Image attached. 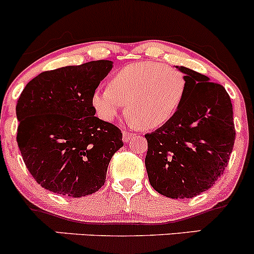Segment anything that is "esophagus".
Instances as JSON below:
<instances>
[{"instance_id":"esophagus-1","label":"esophagus","mask_w":254,"mask_h":254,"mask_svg":"<svg viewBox=\"0 0 254 254\" xmlns=\"http://www.w3.org/2000/svg\"><path fill=\"white\" fill-rule=\"evenodd\" d=\"M133 137H134V134H133V133L124 132V135H122V139H124L125 143H127V142H129V140L132 139Z\"/></svg>"}]
</instances>
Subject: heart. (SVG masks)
<instances>
[{
	"label": "heart",
	"mask_w": 254,
	"mask_h": 254,
	"mask_svg": "<svg viewBox=\"0 0 254 254\" xmlns=\"http://www.w3.org/2000/svg\"><path fill=\"white\" fill-rule=\"evenodd\" d=\"M185 94L184 73L160 62L142 61L115 72L109 88L95 89L91 105L103 121L112 122L127 104L129 121L151 129L174 117Z\"/></svg>",
	"instance_id": "obj_1"
}]
</instances>
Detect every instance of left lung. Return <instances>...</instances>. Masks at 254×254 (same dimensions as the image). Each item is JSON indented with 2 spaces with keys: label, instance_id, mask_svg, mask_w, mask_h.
Wrapping results in <instances>:
<instances>
[{
  "label": "left lung",
  "instance_id": "8db88e82",
  "mask_svg": "<svg viewBox=\"0 0 254 254\" xmlns=\"http://www.w3.org/2000/svg\"><path fill=\"white\" fill-rule=\"evenodd\" d=\"M185 73L186 94L169 122L145 134V167L154 190L169 198H193L224 174L236 130L229 94L204 74Z\"/></svg>",
  "mask_w": 254,
  "mask_h": 254
}]
</instances>
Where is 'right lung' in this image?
<instances>
[{"instance_id": "obj_1", "label": "right lung", "mask_w": 254, "mask_h": 254, "mask_svg": "<svg viewBox=\"0 0 254 254\" xmlns=\"http://www.w3.org/2000/svg\"><path fill=\"white\" fill-rule=\"evenodd\" d=\"M112 68L108 60L40 73L25 85L15 114L25 166L41 187L79 198L105 184L122 132L98 119L91 94Z\"/></svg>"}]
</instances>
